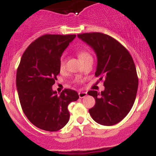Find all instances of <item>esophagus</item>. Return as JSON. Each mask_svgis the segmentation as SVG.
<instances>
[{"label":"esophagus","instance_id":"1","mask_svg":"<svg viewBox=\"0 0 156 156\" xmlns=\"http://www.w3.org/2000/svg\"><path fill=\"white\" fill-rule=\"evenodd\" d=\"M78 95H79L80 98H85V97L87 95V93L85 92H78Z\"/></svg>","mask_w":156,"mask_h":156}]
</instances>
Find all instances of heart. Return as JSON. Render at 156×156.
Instances as JSON below:
<instances>
[{
	"instance_id": "b5f03b06",
	"label": "heart",
	"mask_w": 156,
	"mask_h": 156,
	"mask_svg": "<svg viewBox=\"0 0 156 156\" xmlns=\"http://www.w3.org/2000/svg\"><path fill=\"white\" fill-rule=\"evenodd\" d=\"M78 56H79V58L81 61H83L85 60L86 58H90L91 55L89 54L88 52L87 51H80L79 52V53H78ZM64 66H65V58H64V56H62V58H61V60H60V64H59V67H60V69H64Z\"/></svg>"
}]
</instances>
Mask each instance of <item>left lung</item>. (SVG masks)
<instances>
[{
    "label": "left lung",
    "mask_w": 156,
    "mask_h": 156,
    "mask_svg": "<svg viewBox=\"0 0 156 156\" xmlns=\"http://www.w3.org/2000/svg\"><path fill=\"white\" fill-rule=\"evenodd\" d=\"M78 37L95 53L96 77L104 80L101 93L91 90L95 104L89 110L98 124L114 125L122 120L133 107L138 89L135 64L129 52L118 41L102 33H85Z\"/></svg>",
    "instance_id": "1"
}]
</instances>
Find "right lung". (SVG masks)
Masks as SVG:
<instances>
[{
	"label": "right lung",
	"instance_id": "add662e5",
	"mask_svg": "<svg viewBox=\"0 0 156 156\" xmlns=\"http://www.w3.org/2000/svg\"><path fill=\"white\" fill-rule=\"evenodd\" d=\"M76 34H46L28 46L17 71L16 86L27 118L36 127L57 131L69 119L68 105L79 98L78 92L65 89L57 94L52 86L60 73V59Z\"/></svg>",
	"mask_w": 156,
	"mask_h": 156
}]
</instances>
